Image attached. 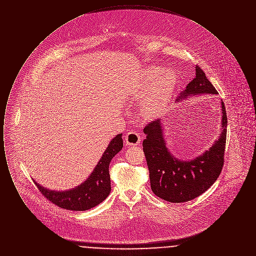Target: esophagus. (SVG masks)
<instances>
[{"mask_svg":"<svg viewBox=\"0 0 256 256\" xmlns=\"http://www.w3.org/2000/svg\"><path fill=\"white\" fill-rule=\"evenodd\" d=\"M124 140H126L128 145L136 146V145L140 144L141 137H140L139 132H128V134H126Z\"/></svg>","mask_w":256,"mask_h":256,"instance_id":"esophagus-1","label":"esophagus"}]
</instances>
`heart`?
Returning a JSON list of instances; mask_svg holds the SVG:
<instances>
[{"instance_id": "heart-1", "label": "heart", "mask_w": 256, "mask_h": 256, "mask_svg": "<svg viewBox=\"0 0 256 256\" xmlns=\"http://www.w3.org/2000/svg\"><path fill=\"white\" fill-rule=\"evenodd\" d=\"M178 84V76L172 69L161 72L158 67L145 69L138 80L141 92L146 90L142 100V110L146 116H154L163 110L172 98Z\"/></svg>"}]
</instances>
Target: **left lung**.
Segmentation results:
<instances>
[{"instance_id":"1","label":"left lung","mask_w":256,"mask_h":256,"mask_svg":"<svg viewBox=\"0 0 256 256\" xmlns=\"http://www.w3.org/2000/svg\"><path fill=\"white\" fill-rule=\"evenodd\" d=\"M200 94L214 95L218 91L196 65L195 78L187 84L180 98ZM222 132L219 139L202 156L190 161H182L170 156L164 141L161 120H154L144 128L146 136L143 150L154 195L170 202H184L202 195L216 182L224 163L226 142L228 117L222 102Z\"/></svg>"}]
</instances>
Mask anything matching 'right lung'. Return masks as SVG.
Wrapping results in <instances>:
<instances>
[{"instance_id": "obj_1", "label": "right lung", "mask_w": 256, "mask_h": 256, "mask_svg": "<svg viewBox=\"0 0 256 256\" xmlns=\"http://www.w3.org/2000/svg\"><path fill=\"white\" fill-rule=\"evenodd\" d=\"M122 148V134H118L110 142L88 180L74 189L56 192L45 189L36 182L34 183L40 193L58 207L73 211H84L93 208L104 200L110 194V161Z\"/></svg>"}]
</instances>
